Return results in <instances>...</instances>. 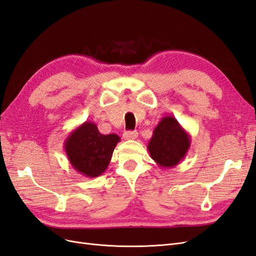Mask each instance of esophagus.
<instances>
[{
    "label": "esophagus",
    "instance_id": "1",
    "mask_svg": "<svg viewBox=\"0 0 256 256\" xmlns=\"http://www.w3.org/2000/svg\"><path fill=\"white\" fill-rule=\"evenodd\" d=\"M138 136V134L136 131H126V132L124 134V138H126V140H136Z\"/></svg>",
    "mask_w": 256,
    "mask_h": 256
}]
</instances>
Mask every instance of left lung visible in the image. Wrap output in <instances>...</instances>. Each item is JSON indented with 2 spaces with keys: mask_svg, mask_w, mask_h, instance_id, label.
I'll return each instance as SVG.
<instances>
[{
  "mask_svg": "<svg viewBox=\"0 0 256 256\" xmlns=\"http://www.w3.org/2000/svg\"><path fill=\"white\" fill-rule=\"evenodd\" d=\"M191 144L190 134L174 116H164L147 144L152 159L164 168L176 166L187 154Z\"/></svg>",
  "mask_w": 256,
  "mask_h": 256,
  "instance_id": "1",
  "label": "left lung"
}]
</instances>
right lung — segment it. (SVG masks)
I'll use <instances>...</instances> for the list:
<instances>
[{
  "label": "right lung",
  "instance_id": "right-lung-1",
  "mask_svg": "<svg viewBox=\"0 0 256 256\" xmlns=\"http://www.w3.org/2000/svg\"><path fill=\"white\" fill-rule=\"evenodd\" d=\"M120 138L99 132L96 124L85 122L72 130L64 142L69 164L80 174L94 178L109 166L112 154Z\"/></svg>",
  "mask_w": 256,
  "mask_h": 256
}]
</instances>
